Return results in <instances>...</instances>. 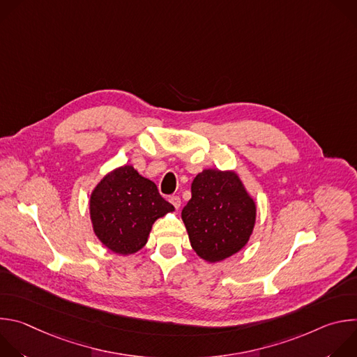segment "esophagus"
Here are the masks:
<instances>
[{
	"mask_svg": "<svg viewBox=\"0 0 357 357\" xmlns=\"http://www.w3.org/2000/svg\"><path fill=\"white\" fill-rule=\"evenodd\" d=\"M169 202L175 206V209L181 208V197L179 196H169Z\"/></svg>",
	"mask_w": 357,
	"mask_h": 357,
	"instance_id": "esophagus-1",
	"label": "esophagus"
}]
</instances>
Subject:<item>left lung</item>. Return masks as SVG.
Instances as JSON below:
<instances>
[{
  "mask_svg": "<svg viewBox=\"0 0 357 357\" xmlns=\"http://www.w3.org/2000/svg\"><path fill=\"white\" fill-rule=\"evenodd\" d=\"M192 197L182 211L190 245L209 263L240 251L256 222V203L234 172L205 169L192 182Z\"/></svg>",
  "mask_w": 357,
  "mask_h": 357,
  "instance_id": "obj_1",
  "label": "left lung"
}]
</instances>
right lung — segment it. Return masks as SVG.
Instances as JSON below:
<instances>
[{"label":"right lung","instance_id":"1","mask_svg":"<svg viewBox=\"0 0 357 357\" xmlns=\"http://www.w3.org/2000/svg\"><path fill=\"white\" fill-rule=\"evenodd\" d=\"M174 206L157 185L124 165L106 175L90 197V218L98 240L117 254H132L146 243L152 225Z\"/></svg>","mask_w":357,"mask_h":357}]
</instances>
